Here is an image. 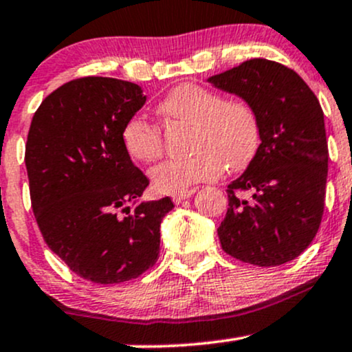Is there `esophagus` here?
I'll use <instances>...</instances> for the list:
<instances>
[{
  "label": "esophagus",
  "instance_id": "34e87169",
  "mask_svg": "<svg viewBox=\"0 0 352 352\" xmlns=\"http://www.w3.org/2000/svg\"><path fill=\"white\" fill-rule=\"evenodd\" d=\"M192 192H195V190H183V191L173 192V201H175L176 205H179L181 201H184L186 198H190Z\"/></svg>",
  "mask_w": 352,
  "mask_h": 352
}]
</instances>
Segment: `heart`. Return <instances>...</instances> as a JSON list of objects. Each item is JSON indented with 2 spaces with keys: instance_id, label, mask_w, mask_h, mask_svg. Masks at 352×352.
<instances>
[{
  "instance_id": "1",
  "label": "heart",
  "mask_w": 352,
  "mask_h": 352,
  "mask_svg": "<svg viewBox=\"0 0 352 352\" xmlns=\"http://www.w3.org/2000/svg\"><path fill=\"white\" fill-rule=\"evenodd\" d=\"M157 114L169 124H186L192 153L168 160L151 171L154 188L162 192L183 191L191 184L214 179L223 169L236 173L258 153L262 131L256 112L241 99H225L220 92L196 84L177 85L157 104ZM122 144L135 161H157L164 139L157 124L132 117L122 129Z\"/></svg>"
}]
</instances>
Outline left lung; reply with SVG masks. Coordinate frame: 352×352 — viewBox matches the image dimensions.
<instances>
[{"label": "left lung", "instance_id": "8db88e82", "mask_svg": "<svg viewBox=\"0 0 352 352\" xmlns=\"http://www.w3.org/2000/svg\"><path fill=\"white\" fill-rule=\"evenodd\" d=\"M210 82L247 100L262 131L256 156L226 190L221 248L252 265L290 262L311 245L324 214L329 149L319 100L274 60L250 58Z\"/></svg>", "mask_w": 352, "mask_h": 352}]
</instances>
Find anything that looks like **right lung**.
Segmentation results:
<instances>
[{"label": "right lung", "instance_id": "right-lung-1", "mask_svg": "<svg viewBox=\"0 0 352 352\" xmlns=\"http://www.w3.org/2000/svg\"><path fill=\"white\" fill-rule=\"evenodd\" d=\"M141 87L82 77L36 109L25 146L35 220L55 255L94 283L138 278L160 255L171 198L138 203L149 186L122 144V129L144 105Z\"/></svg>", "mask_w": 352, "mask_h": 352}]
</instances>
